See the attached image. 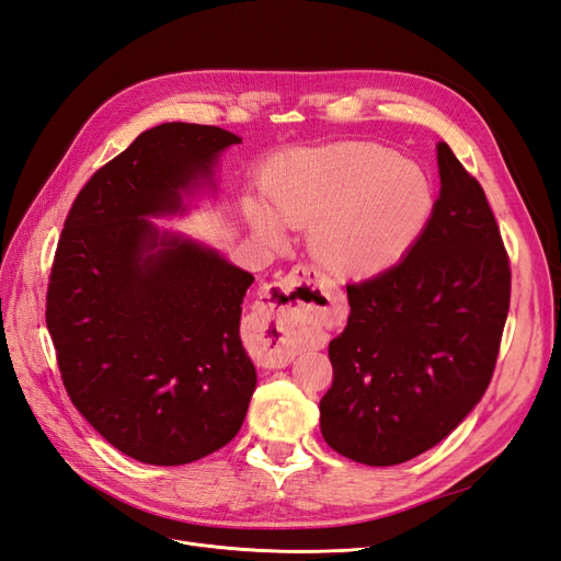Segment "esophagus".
<instances>
[{"label": "esophagus", "instance_id": "obj_1", "mask_svg": "<svg viewBox=\"0 0 561 561\" xmlns=\"http://www.w3.org/2000/svg\"><path fill=\"white\" fill-rule=\"evenodd\" d=\"M304 284L308 287V295L299 300L296 287ZM264 311L266 322L264 330L268 334L266 339V353H264V365L266 367H285L295 360V346H293V332L297 325L304 322H311L313 313L319 304H332L336 301L334 290H322L318 285L316 268L309 264H297L290 268V274L280 278L278 283L268 285L264 295Z\"/></svg>", "mask_w": 561, "mask_h": 561}]
</instances>
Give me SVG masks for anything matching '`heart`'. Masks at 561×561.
<instances>
[{
	"mask_svg": "<svg viewBox=\"0 0 561 561\" xmlns=\"http://www.w3.org/2000/svg\"><path fill=\"white\" fill-rule=\"evenodd\" d=\"M266 194L274 213L248 201L250 227L268 243L283 239L278 218L311 229L316 260L339 276H369L396 264L435 206L428 175L377 142L295 151L268 175Z\"/></svg>",
	"mask_w": 561,
	"mask_h": 561,
	"instance_id": "obj_1",
	"label": "heart"
}]
</instances>
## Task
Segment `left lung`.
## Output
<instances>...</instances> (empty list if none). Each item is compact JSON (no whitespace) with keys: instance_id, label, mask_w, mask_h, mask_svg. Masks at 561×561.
<instances>
[{"instance_id":"8db88e82","label":"left lung","mask_w":561,"mask_h":561,"mask_svg":"<svg viewBox=\"0 0 561 561\" xmlns=\"http://www.w3.org/2000/svg\"><path fill=\"white\" fill-rule=\"evenodd\" d=\"M439 198L426 229L381 274L348 283L351 316L330 342L320 431L342 456L398 466L445 439L494 377L511 260L482 184L437 145Z\"/></svg>"}]
</instances>
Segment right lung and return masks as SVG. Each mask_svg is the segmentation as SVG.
I'll return each instance as SVG.
<instances>
[{"mask_svg":"<svg viewBox=\"0 0 561 561\" xmlns=\"http://www.w3.org/2000/svg\"><path fill=\"white\" fill-rule=\"evenodd\" d=\"M239 142L217 126L149 128L93 173L65 219L46 290L60 379L135 461L182 466L222 449L257 383L241 344L254 278L192 241H159L147 219L175 213L180 192Z\"/></svg>","mask_w":561,"mask_h":561,"instance_id":"1","label":"right lung"}]
</instances>
